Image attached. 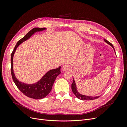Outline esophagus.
I'll list each match as a JSON object with an SVG mask.
<instances>
[{
  "instance_id": "esophagus-1",
  "label": "esophagus",
  "mask_w": 127,
  "mask_h": 127,
  "mask_svg": "<svg viewBox=\"0 0 127 127\" xmlns=\"http://www.w3.org/2000/svg\"><path fill=\"white\" fill-rule=\"evenodd\" d=\"M69 66H68V65H66V64H64V65H63V67H62V70L64 71H67V70H68L69 69Z\"/></svg>"
}]
</instances>
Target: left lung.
<instances>
[{
	"mask_svg": "<svg viewBox=\"0 0 127 127\" xmlns=\"http://www.w3.org/2000/svg\"><path fill=\"white\" fill-rule=\"evenodd\" d=\"M104 41L105 42H106L107 44H109V45H110L111 47H112L114 50V48L113 46L112 43H111L110 42H109L107 40H105V39H104ZM71 90H72V91L73 93H74V94L78 98L81 99V100H93V99H95L96 98H98L99 97V96H95V97L88 96H85V95H84L80 94L77 92V91L76 85L75 82V80H74V79H73V82H72V83L71 84Z\"/></svg>",
	"mask_w": 127,
	"mask_h": 127,
	"instance_id": "obj_1",
	"label": "left lung"
}]
</instances>
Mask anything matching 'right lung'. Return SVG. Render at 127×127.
<instances>
[{
	"instance_id": "right-lung-1",
	"label": "right lung",
	"mask_w": 127,
	"mask_h": 127,
	"mask_svg": "<svg viewBox=\"0 0 127 127\" xmlns=\"http://www.w3.org/2000/svg\"><path fill=\"white\" fill-rule=\"evenodd\" d=\"M45 28H35L30 31L27 33L21 40H19L13 50L11 54V74L12 78L15 85L22 93L29 97L34 99H42L47 96L51 92L53 84L57 77L60 73V67L58 68L49 71L45 74L41 79L34 84H26L23 83L19 82L17 79L15 77L13 71V56L18 45L21 44L23 42L28 40L33 34L37 31H41Z\"/></svg>"
}]
</instances>
